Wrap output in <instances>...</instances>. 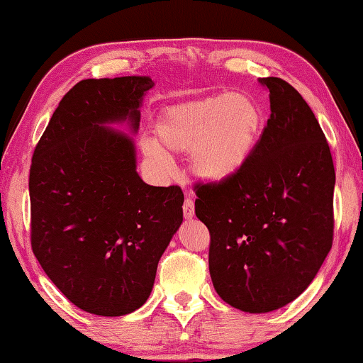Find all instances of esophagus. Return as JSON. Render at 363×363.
<instances>
[{
  "label": "esophagus",
  "mask_w": 363,
  "mask_h": 363,
  "mask_svg": "<svg viewBox=\"0 0 363 363\" xmlns=\"http://www.w3.org/2000/svg\"><path fill=\"white\" fill-rule=\"evenodd\" d=\"M183 216H185L186 220H191V218L195 216V203H193L191 198H186V200L183 201Z\"/></svg>",
  "instance_id": "34e87169"
}]
</instances>
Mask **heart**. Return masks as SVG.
<instances>
[{
    "label": "heart",
    "mask_w": 363,
    "mask_h": 363,
    "mask_svg": "<svg viewBox=\"0 0 363 363\" xmlns=\"http://www.w3.org/2000/svg\"><path fill=\"white\" fill-rule=\"evenodd\" d=\"M262 111L245 92L205 96L167 107L157 121V140L143 143V153L168 165L167 153H191V173L218 185L236 177L251 160L262 130Z\"/></svg>",
    "instance_id": "obj_1"
}]
</instances>
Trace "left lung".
<instances>
[{
  "label": "left lung",
  "instance_id": "1",
  "mask_svg": "<svg viewBox=\"0 0 363 363\" xmlns=\"http://www.w3.org/2000/svg\"><path fill=\"white\" fill-rule=\"evenodd\" d=\"M271 117L247 165L225 183H198L195 213L210 231L218 296L262 314L307 289L334 240L335 170L314 112L289 82L259 79Z\"/></svg>",
  "mask_w": 363,
  "mask_h": 363
}]
</instances>
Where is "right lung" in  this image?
I'll return each instance as SVG.
<instances>
[{
  "mask_svg": "<svg viewBox=\"0 0 363 363\" xmlns=\"http://www.w3.org/2000/svg\"><path fill=\"white\" fill-rule=\"evenodd\" d=\"M145 76L84 79L59 102L29 170L31 246L39 264L79 309L117 317L145 304L158 261L183 221L180 186L138 177L137 132Z\"/></svg>",
  "mask_w": 363,
  "mask_h": 363,
  "instance_id": "1",
  "label": "right lung"
}]
</instances>
